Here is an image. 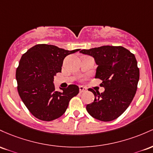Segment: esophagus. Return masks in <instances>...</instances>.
Returning <instances> with one entry per match:
<instances>
[{"label":"esophagus","mask_w":153,"mask_h":153,"mask_svg":"<svg viewBox=\"0 0 153 153\" xmlns=\"http://www.w3.org/2000/svg\"><path fill=\"white\" fill-rule=\"evenodd\" d=\"M79 88L80 92H85V91H86V88L85 87H84L83 86H79Z\"/></svg>","instance_id":"esophagus-1"}]
</instances>
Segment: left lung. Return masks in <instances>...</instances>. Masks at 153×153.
<instances>
[{
	"label": "left lung",
	"instance_id": "obj_1",
	"mask_svg": "<svg viewBox=\"0 0 153 153\" xmlns=\"http://www.w3.org/2000/svg\"><path fill=\"white\" fill-rule=\"evenodd\" d=\"M82 54L95 59L97 65L95 78L102 80L105 91L89 89L95 95L86 109L91 116L102 121H111L127 109L136 94L140 69L134 55L122 46L104 45L82 50Z\"/></svg>",
	"mask_w": 153,
	"mask_h": 153
}]
</instances>
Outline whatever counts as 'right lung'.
<instances>
[{"mask_svg":"<svg viewBox=\"0 0 153 153\" xmlns=\"http://www.w3.org/2000/svg\"><path fill=\"white\" fill-rule=\"evenodd\" d=\"M79 51L39 44L22 56L16 72L17 89L22 100L35 117L45 121L61 117L70 100L79 93V89L76 85H70L58 92L53 84L56 73L61 72L65 57Z\"/></svg>","mask_w":153,"mask_h":153,"instance_id":"add662e5","label":"right lung"}]
</instances>
